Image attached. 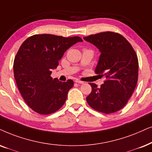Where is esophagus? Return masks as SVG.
I'll list each match as a JSON object with an SVG mask.
<instances>
[{"label": "esophagus", "instance_id": "obj_1", "mask_svg": "<svg viewBox=\"0 0 152 152\" xmlns=\"http://www.w3.org/2000/svg\"><path fill=\"white\" fill-rule=\"evenodd\" d=\"M75 82H76V83H78V84H84V82H82V81H81L80 80H76Z\"/></svg>", "mask_w": 152, "mask_h": 152}]
</instances>
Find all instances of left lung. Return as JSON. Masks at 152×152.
<instances>
[{
    "mask_svg": "<svg viewBox=\"0 0 152 152\" xmlns=\"http://www.w3.org/2000/svg\"><path fill=\"white\" fill-rule=\"evenodd\" d=\"M100 52L95 72L105 76L98 87L89 83L92 91L86 97L90 107L105 114L122 109L131 97L138 78V60L129 41L117 33H99L84 37Z\"/></svg>",
    "mask_w": 152,
    "mask_h": 152,
    "instance_id": "obj_1",
    "label": "left lung"
}]
</instances>
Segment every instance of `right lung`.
Masks as SVG:
<instances>
[{"instance_id": "obj_1", "label": "right lung", "mask_w": 152, "mask_h": 152, "mask_svg": "<svg viewBox=\"0 0 152 152\" xmlns=\"http://www.w3.org/2000/svg\"><path fill=\"white\" fill-rule=\"evenodd\" d=\"M82 41L78 36L34 35L19 47L14 60V75L21 96L33 111L50 115L64 105L74 82L53 80L52 70L57 68L68 49Z\"/></svg>"}]
</instances>
